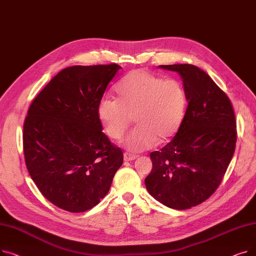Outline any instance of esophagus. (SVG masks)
I'll return each mask as SVG.
<instances>
[{
    "label": "esophagus",
    "mask_w": 256,
    "mask_h": 256,
    "mask_svg": "<svg viewBox=\"0 0 256 256\" xmlns=\"http://www.w3.org/2000/svg\"><path fill=\"white\" fill-rule=\"evenodd\" d=\"M124 156L126 160H136L138 158L136 154H128V152H126L124 154Z\"/></svg>",
    "instance_id": "esophagus-1"
}]
</instances>
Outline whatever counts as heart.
<instances>
[{"instance_id":"heart-1","label":"heart","mask_w":256,"mask_h":256,"mask_svg":"<svg viewBox=\"0 0 256 256\" xmlns=\"http://www.w3.org/2000/svg\"><path fill=\"white\" fill-rule=\"evenodd\" d=\"M116 100L104 98L98 106V118L104 132L119 140L136 121L122 144L130 152H144L166 142L178 132L184 114L186 96L178 80H164L144 70L128 74L118 83Z\"/></svg>"}]
</instances>
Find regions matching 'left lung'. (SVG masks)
Listing matches in <instances>:
<instances>
[{"mask_svg": "<svg viewBox=\"0 0 256 256\" xmlns=\"http://www.w3.org/2000/svg\"><path fill=\"white\" fill-rule=\"evenodd\" d=\"M176 72L188 106L174 138L150 154L148 193L174 210L202 204L217 190L232 158L236 122L232 104L210 76L192 64L160 65Z\"/></svg>", "mask_w": 256, "mask_h": 256, "instance_id": "left-lung-1", "label": "left lung"}]
</instances>
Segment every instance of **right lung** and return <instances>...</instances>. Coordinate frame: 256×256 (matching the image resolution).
Wrapping results in <instances>:
<instances>
[{"instance_id":"add662e5","label":"right lung","mask_w":256,"mask_h":256,"mask_svg":"<svg viewBox=\"0 0 256 256\" xmlns=\"http://www.w3.org/2000/svg\"><path fill=\"white\" fill-rule=\"evenodd\" d=\"M121 67L70 66L31 104L24 124L26 169L52 204L86 212L108 194L124 154L104 134L98 106Z\"/></svg>"}]
</instances>
